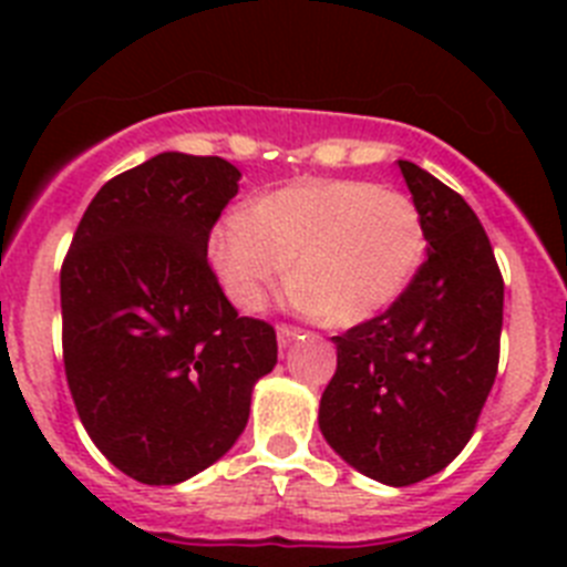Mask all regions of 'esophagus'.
I'll list each match as a JSON object with an SVG mask.
<instances>
[{
    "label": "esophagus",
    "mask_w": 567,
    "mask_h": 567,
    "mask_svg": "<svg viewBox=\"0 0 567 567\" xmlns=\"http://www.w3.org/2000/svg\"><path fill=\"white\" fill-rule=\"evenodd\" d=\"M298 334V329L295 327H287V323H278V343L287 349L289 343H292V338Z\"/></svg>",
    "instance_id": "obj_1"
}]
</instances>
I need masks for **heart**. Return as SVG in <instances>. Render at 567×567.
Returning a JSON list of instances; mask_svg holds the SVG:
<instances>
[{"label": "heart", "instance_id": "1", "mask_svg": "<svg viewBox=\"0 0 567 567\" xmlns=\"http://www.w3.org/2000/svg\"><path fill=\"white\" fill-rule=\"evenodd\" d=\"M224 292L258 312L287 280L295 300L332 327H358L392 309L425 260V227L409 195L369 182H303L238 207L213 233Z\"/></svg>", "mask_w": 567, "mask_h": 567}]
</instances>
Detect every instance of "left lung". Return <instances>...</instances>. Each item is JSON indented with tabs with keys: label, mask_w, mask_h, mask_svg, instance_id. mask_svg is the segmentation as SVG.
Returning a JSON list of instances; mask_svg holds the SVG:
<instances>
[{
	"label": "left lung",
	"mask_w": 567,
	"mask_h": 567,
	"mask_svg": "<svg viewBox=\"0 0 567 567\" xmlns=\"http://www.w3.org/2000/svg\"><path fill=\"white\" fill-rule=\"evenodd\" d=\"M429 240L403 298L338 334L318 423L365 477L414 485L452 463L477 429L499 363L503 275L460 193L400 162Z\"/></svg>",
	"instance_id": "1"
}]
</instances>
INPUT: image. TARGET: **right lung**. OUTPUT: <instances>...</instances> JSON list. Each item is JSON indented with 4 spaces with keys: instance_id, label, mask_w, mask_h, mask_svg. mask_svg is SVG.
<instances>
[{
    "instance_id": "obj_1",
    "label": "right lung",
    "mask_w": 567,
    "mask_h": 567,
    "mask_svg": "<svg viewBox=\"0 0 567 567\" xmlns=\"http://www.w3.org/2000/svg\"><path fill=\"white\" fill-rule=\"evenodd\" d=\"M238 178L218 155H155L99 189L62 264L79 420L144 485L184 483L224 457L252 385L278 363L275 329L238 318L207 260Z\"/></svg>"
}]
</instances>
